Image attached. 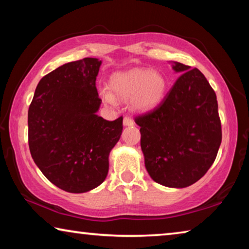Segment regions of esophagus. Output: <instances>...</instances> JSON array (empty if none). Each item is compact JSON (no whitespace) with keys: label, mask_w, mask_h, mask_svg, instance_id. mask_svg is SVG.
I'll use <instances>...</instances> for the list:
<instances>
[{"label":"esophagus","mask_w":249,"mask_h":249,"mask_svg":"<svg viewBox=\"0 0 249 249\" xmlns=\"http://www.w3.org/2000/svg\"><path fill=\"white\" fill-rule=\"evenodd\" d=\"M123 125L124 126H133L134 125V121L132 120V118H129V117H124Z\"/></svg>","instance_id":"34e87169"}]
</instances>
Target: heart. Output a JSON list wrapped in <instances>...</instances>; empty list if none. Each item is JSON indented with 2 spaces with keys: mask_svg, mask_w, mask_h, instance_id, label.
I'll return each mask as SVG.
<instances>
[{
  "mask_svg": "<svg viewBox=\"0 0 249 249\" xmlns=\"http://www.w3.org/2000/svg\"><path fill=\"white\" fill-rule=\"evenodd\" d=\"M109 88L101 92L102 100L106 104L115 106L118 100L132 101V107L140 113L149 112L163 100L166 90V80L160 73L152 70H131L112 75Z\"/></svg>",
  "mask_w": 249,
  "mask_h": 249,
  "instance_id": "heart-1",
  "label": "heart"
}]
</instances>
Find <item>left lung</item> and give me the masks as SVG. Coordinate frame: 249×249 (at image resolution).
Returning <instances> with one entry per match:
<instances>
[{"label": "left lung", "mask_w": 249, "mask_h": 249, "mask_svg": "<svg viewBox=\"0 0 249 249\" xmlns=\"http://www.w3.org/2000/svg\"><path fill=\"white\" fill-rule=\"evenodd\" d=\"M181 73L152 112L135 118L146 171L163 186L184 188L202 178L214 163L222 126L214 89L197 69L169 62Z\"/></svg>", "instance_id": "obj_1"}]
</instances>
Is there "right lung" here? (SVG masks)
<instances>
[{"instance_id": "obj_1", "label": "right lung", "mask_w": 249, "mask_h": 249, "mask_svg": "<svg viewBox=\"0 0 249 249\" xmlns=\"http://www.w3.org/2000/svg\"><path fill=\"white\" fill-rule=\"evenodd\" d=\"M102 61L70 62L38 82L29 108V146L39 171L55 186L81 194L103 183L123 118L98 116L96 76Z\"/></svg>"}]
</instances>
